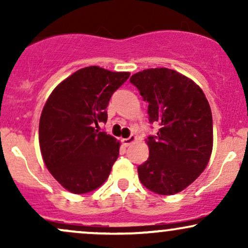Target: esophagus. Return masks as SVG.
Listing matches in <instances>:
<instances>
[{
	"mask_svg": "<svg viewBox=\"0 0 248 248\" xmlns=\"http://www.w3.org/2000/svg\"><path fill=\"white\" fill-rule=\"evenodd\" d=\"M135 141H136V136H134V135L129 136V138H127V139H122V143H124V147L130 146V144Z\"/></svg>",
	"mask_w": 248,
	"mask_h": 248,
	"instance_id": "obj_1",
	"label": "esophagus"
}]
</instances>
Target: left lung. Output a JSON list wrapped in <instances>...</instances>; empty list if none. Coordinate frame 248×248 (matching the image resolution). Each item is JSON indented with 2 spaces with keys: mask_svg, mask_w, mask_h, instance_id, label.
Here are the masks:
<instances>
[{
  "mask_svg": "<svg viewBox=\"0 0 248 248\" xmlns=\"http://www.w3.org/2000/svg\"><path fill=\"white\" fill-rule=\"evenodd\" d=\"M130 82L148 102L150 124H158L148 136L149 157L138 167L139 178L150 191L173 195L204 171L213 144L212 114L205 94L191 79L161 69L143 70Z\"/></svg>",
  "mask_w": 248,
  "mask_h": 248,
  "instance_id": "obj_1",
  "label": "left lung"
}]
</instances>
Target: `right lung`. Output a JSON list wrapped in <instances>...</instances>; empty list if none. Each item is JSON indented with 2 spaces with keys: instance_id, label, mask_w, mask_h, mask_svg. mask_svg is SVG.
I'll list each match as a JSON object with an SVG mask.
<instances>
[{
  "instance_id": "obj_1",
  "label": "right lung",
  "mask_w": 248,
  "mask_h": 248,
  "mask_svg": "<svg viewBox=\"0 0 248 248\" xmlns=\"http://www.w3.org/2000/svg\"><path fill=\"white\" fill-rule=\"evenodd\" d=\"M129 78L99 66L78 70L52 91L39 120V147L51 175L73 193L93 191L109 176L120 142L105 132L110 96Z\"/></svg>"
}]
</instances>
